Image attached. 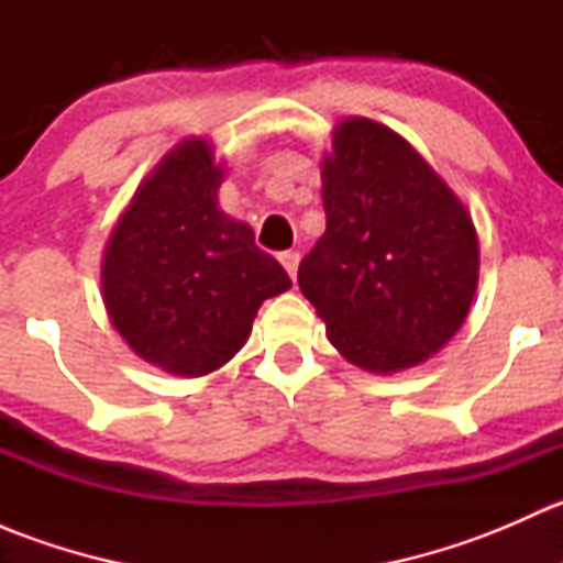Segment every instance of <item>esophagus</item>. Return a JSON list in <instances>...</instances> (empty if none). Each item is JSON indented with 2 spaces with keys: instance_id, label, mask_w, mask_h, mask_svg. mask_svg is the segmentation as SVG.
Wrapping results in <instances>:
<instances>
[{
  "instance_id": "obj_1",
  "label": "esophagus",
  "mask_w": 563,
  "mask_h": 563,
  "mask_svg": "<svg viewBox=\"0 0 563 563\" xmlns=\"http://www.w3.org/2000/svg\"><path fill=\"white\" fill-rule=\"evenodd\" d=\"M280 264L286 266V272H288V277H297V269H299V253L297 250H286V253H280Z\"/></svg>"
}]
</instances>
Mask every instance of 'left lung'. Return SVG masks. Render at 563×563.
Segmentation results:
<instances>
[{
	"label": "left lung",
	"instance_id": "1",
	"mask_svg": "<svg viewBox=\"0 0 563 563\" xmlns=\"http://www.w3.org/2000/svg\"><path fill=\"white\" fill-rule=\"evenodd\" d=\"M327 231L299 288L354 365L395 373L444 349L479 280L474 220L406 139L365 117L340 122L321 166Z\"/></svg>",
	"mask_w": 563,
	"mask_h": 563
}]
</instances>
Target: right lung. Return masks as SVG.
Listing matches in <instances>:
<instances>
[{
	"mask_svg": "<svg viewBox=\"0 0 563 563\" xmlns=\"http://www.w3.org/2000/svg\"><path fill=\"white\" fill-rule=\"evenodd\" d=\"M223 166L203 139L176 144L106 245L103 302L124 343L174 376H207L247 343L264 299L291 288L253 229L218 207Z\"/></svg>",
	"mask_w": 563,
	"mask_h": 563,
	"instance_id": "obj_1",
	"label": "right lung"
}]
</instances>
